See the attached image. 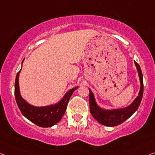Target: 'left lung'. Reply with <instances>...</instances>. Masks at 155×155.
Returning a JSON list of instances; mask_svg holds the SVG:
<instances>
[{"mask_svg": "<svg viewBox=\"0 0 155 155\" xmlns=\"http://www.w3.org/2000/svg\"><path fill=\"white\" fill-rule=\"evenodd\" d=\"M134 62L140 78V88L138 96L128 106L123 108L112 109V110H105L100 107L95 101L94 94L92 91L89 88V104H90L91 113L100 124L107 126L119 125L131 117L138 110L143 95V79L142 71L140 66L136 62L134 61Z\"/></svg>", "mask_w": 155, "mask_h": 155, "instance_id": "obj_1", "label": "left lung"}]
</instances>
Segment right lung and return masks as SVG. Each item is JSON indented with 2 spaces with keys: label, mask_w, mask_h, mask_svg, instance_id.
Masks as SVG:
<instances>
[{
  "label": "right lung",
  "mask_w": 155,
  "mask_h": 155,
  "mask_svg": "<svg viewBox=\"0 0 155 155\" xmlns=\"http://www.w3.org/2000/svg\"><path fill=\"white\" fill-rule=\"evenodd\" d=\"M24 60L21 62V64L24 62ZM20 71L21 69L17 74L16 79H15V96L21 114L30 121L40 127H51L58 123L62 118L66 111L67 104L71 95L78 87L76 86L67 91L62 98L55 104L44 107H36L28 103L21 97L19 86V77Z\"/></svg>",
  "instance_id": "right-lung-1"
}]
</instances>
